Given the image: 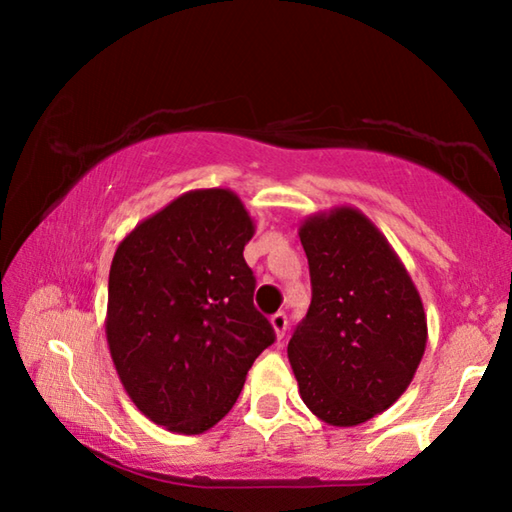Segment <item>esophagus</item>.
I'll list each match as a JSON object with an SVG mask.
<instances>
[{
  "instance_id": "34e87169",
  "label": "esophagus",
  "mask_w": 512,
  "mask_h": 512,
  "mask_svg": "<svg viewBox=\"0 0 512 512\" xmlns=\"http://www.w3.org/2000/svg\"><path fill=\"white\" fill-rule=\"evenodd\" d=\"M271 325H273V329H275L277 339H282V336L287 334V325H289L287 314H284V311H277V314L271 316Z\"/></svg>"
}]
</instances>
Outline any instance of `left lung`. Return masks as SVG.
<instances>
[{"label": "left lung", "instance_id": "left-lung-1", "mask_svg": "<svg viewBox=\"0 0 512 512\" xmlns=\"http://www.w3.org/2000/svg\"><path fill=\"white\" fill-rule=\"evenodd\" d=\"M311 305L289 341L307 409L354 427L400 400L427 348L422 298L388 239L357 207L300 223Z\"/></svg>", "mask_w": 512, "mask_h": 512}]
</instances>
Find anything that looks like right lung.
I'll return each instance as SVG.
<instances>
[{
    "instance_id": "1",
    "label": "right lung",
    "mask_w": 512,
    "mask_h": 512,
    "mask_svg": "<svg viewBox=\"0 0 512 512\" xmlns=\"http://www.w3.org/2000/svg\"><path fill=\"white\" fill-rule=\"evenodd\" d=\"M253 235L235 192L194 189L137 223L112 257L110 357L133 404L169 431L214 427L275 341L253 305Z\"/></svg>"
}]
</instances>
